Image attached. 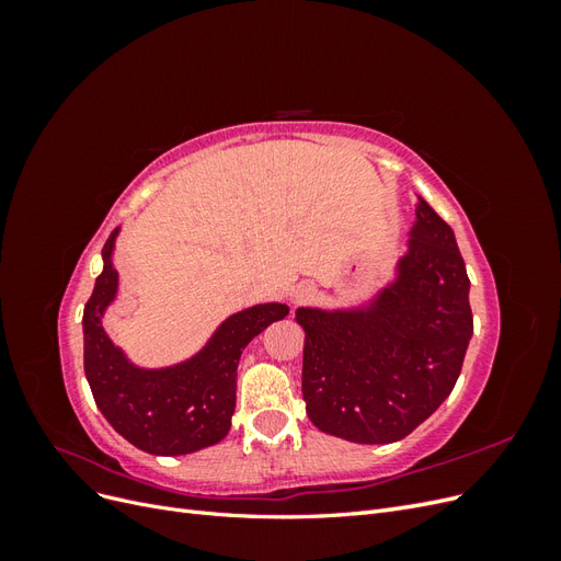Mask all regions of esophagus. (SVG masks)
Wrapping results in <instances>:
<instances>
[{
	"mask_svg": "<svg viewBox=\"0 0 561 561\" xmlns=\"http://www.w3.org/2000/svg\"><path fill=\"white\" fill-rule=\"evenodd\" d=\"M311 295H313V285H309V283H299V285H295L293 290H290V301H295V304H299V301H307Z\"/></svg>",
	"mask_w": 561,
	"mask_h": 561,
	"instance_id": "obj_1",
	"label": "esophagus"
}]
</instances>
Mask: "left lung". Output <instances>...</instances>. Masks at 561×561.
I'll list each match as a JSON object with an SVG mask.
<instances>
[{
  "instance_id": "left-lung-1",
  "label": "left lung",
  "mask_w": 561,
  "mask_h": 561,
  "mask_svg": "<svg viewBox=\"0 0 561 561\" xmlns=\"http://www.w3.org/2000/svg\"><path fill=\"white\" fill-rule=\"evenodd\" d=\"M393 278L360 307H299L301 393L322 433L358 445L410 435L443 404L472 336L470 280L451 227L419 196Z\"/></svg>"
}]
</instances>
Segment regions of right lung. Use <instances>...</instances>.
<instances>
[{"mask_svg": "<svg viewBox=\"0 0 561 561\" xmlns=\"http://www.w3.org/2000/svg\"><path fill=\"white\" fill-rule=\"evenodd\" d=\"M114 229L103 248V274L83 309V371L98 410L133 447L154 456H182L225 439L236 410V369L243 348L283 320L290 309L280 301L254 304L219 322L192 358L168 367H140L118 348L103 328L116 299L118 274Z\"/></svg>", "mask_w": 561, "mask_h": 561, "instance_id": "add662e5", "label": "right lung"}]
</instances>
